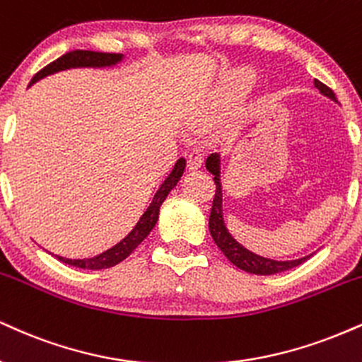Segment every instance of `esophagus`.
<instances>
[{
    "instance_id": "1",
    "label": "esophagus",
    "mask_w": 362,
    "mask_h": 362,
    "mask_svg": "<svg viewBox=\"0 0 362 362\" xmlns=\"http://www.w3.org/2000/svg\"><path fill=\"white\" fill-rule=\"evenodd\" d=\"M202 165V153L199 150H192L187 153V167L189 170H197Z\"/></svg>"
}]
</instances>
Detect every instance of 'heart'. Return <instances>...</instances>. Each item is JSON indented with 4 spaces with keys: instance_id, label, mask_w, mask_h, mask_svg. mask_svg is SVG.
Instances as JSON below:
<instances>
[{
    "instance_id": "1",
    "label": "heart",
    "mask_w": 362,
    "mask_h": 362,
    "mask_svg": "<svg viewBox=\"0 0 362 362\" xmlns=\"http://www.w3.org/2000/svg\"><path fill=\"white\" fill-rule=\"evenodd\" d=\"M238 81H246V76H239Z\"/></svg>"
}]
</instances>
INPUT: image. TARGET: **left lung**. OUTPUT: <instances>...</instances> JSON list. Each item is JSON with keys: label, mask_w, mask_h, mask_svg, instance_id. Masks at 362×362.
Here are the masks:
<instances>
[{"label": "left lung", "mask_w": 362, "mask_h": 362, "mask_svg": "<svg viewBox=\"0 0 362 362\" xmlns=\"http://www.w3.org/2000/svg\"><path fill=\"white\" fill-rule=\"evenodd\" d=\"M315 87L324 95H327V98L337 101L334 90L325 86L324 82L315 79ZM206 167L209 172L214 175V184H216V194H214V200H212L211 216H209V230H211V236L214 239L216 245L219 246V250L224 252L226 258H228L230 263L236 264L238 268L245 269L247 273H255V275H275V273H281L290 268L298 267V264H302L303 261L310 258V256H307V258H300L293 261L268 259V258H263V256L255 255V252L247 251L246 247H243L239 243L234 241L233 236L228 233V229H226L224 219H223V189H221V178H219V155L216 153L209 155L206 160Z\"/></svg>", "instance_id": "8db88e82"}]
</instances>
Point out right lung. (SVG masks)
<instances>
[{
  "label": "right lung",
  "instance_id": "right-lung-1",
  "mask_svg": "<svg viewBox=\"0 0 362 362\" xmlns=\"http://www.w3.org/2000/svg\"><path fill=\"white\" fill-rule=\"evenodd\" d=\"M123 59L121 54H106V52H93V50H72L67 52V54L59 57V59L50 62L49 65L38 71L33 76L32 82L30 86L35 84L38 79H43V77L50 76V74L59 72V71H65V69H71V67H106V65H115ZM185 168V158H180L175 163L170 175L165 178V182L160 185L158 192L155 194L153 200H151L150 207L146 209L145 214L139 217L138 224L134 226V229L132 233L126 236L123 241L117 243L116 246H112L111 250L101 252V255L94 256V258L89 259H69V258H62V256H57V259H60L65 264H71V267L76 268H82V269H104V268H111L115 264L121 263L124 258H128L132 255V251L136 247L139 243L145 239L150 230L153 229V226L158 221V212H160V206L170 190L177 185V182L180 180L182 173H184Z\"/></svg>",
  "mask_w": 362,
  "mask_h": 362
}]
</instances>
